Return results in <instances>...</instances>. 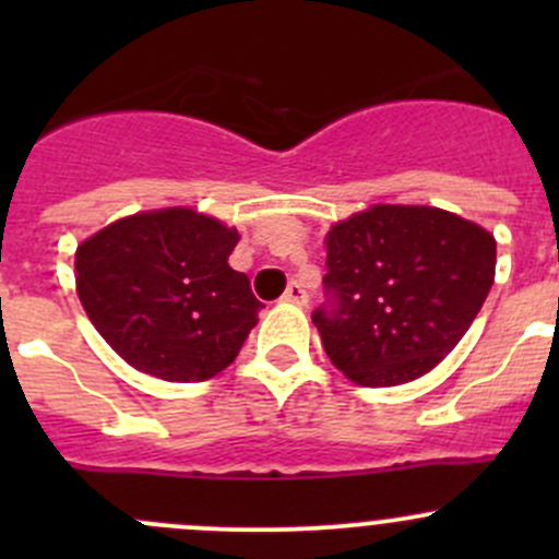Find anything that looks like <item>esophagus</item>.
<instances>
[{
  "label": "esophagus",
  "instance_id": "obj_1",
  "mask_svg": "<svg viewBox=\"0 0 559 559\" xmlns=\"http://www.w3.org/2000/svg\"><path fill=\"white\" fill-rule=\"evenodd\" d=\"M284 300L286 302H295V306H306L308 295H306V289H302V286L297 284V281H292V284L286 286V292H284Z\"/></svg>",
  "mask_w": 559,
  "mask_h": 559
}]
</instances>
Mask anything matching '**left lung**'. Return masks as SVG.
<instances>
[{"instance_id": "obj_1", "label": "left lung", "mask_w": 559, "mask_h": 559, "mask_svg": "<svg viewBox=\"0 0 559 559\" xmlns=\"http://www.w3.org/2000/svg\"><path fill=\"white\" fill-rule=\"evenodd\" d=\"M495 281V238L456 213L373 205L326 235L321 346L362 386L408 384L460 343Z\"/></svg>"}]
</instances>
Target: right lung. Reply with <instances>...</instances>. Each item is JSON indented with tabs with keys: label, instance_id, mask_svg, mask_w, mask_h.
<instances>
[{
	"label": "right lung",
	"instance_id": "right-lung-1",
	"mask_svg": "<svg viewBox=\"0 0 559 559\" xmlns=\"http://www.w3.org/2000/svg\"><path fill=\"white\" fill-rule=\"evenodd\" d=\"M238 229L191 207L118 218L78 246V297L132 368L207 381L243 348L262 302L229 267Z\"/></svg>",
	"mask_w": 559,
	"mask_h": 559
}]
</instances>
